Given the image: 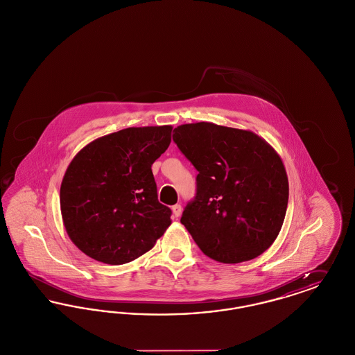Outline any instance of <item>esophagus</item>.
I'll use <instances>...</instances> for the list:
<instances>
[{"instance_id":"1","label":"esophagus","mask_w":355,"mask_h":355,"mask_svg":"<svg viewBox=\"0 0 355 355\" xmlns=\"http://www.w3.org/2000/svg\"><path fill=\"white\" fill-rule=\"evenodd\" d=\"M171 211H173V216H174L175 218H178V217L181 216V213H182V206H181L180 203H177V205L171 206Z\"/></svg>"}]
</instances>
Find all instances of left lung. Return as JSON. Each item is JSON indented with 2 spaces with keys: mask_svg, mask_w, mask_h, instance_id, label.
I'll return each instance as SVG.
<instances>
[{
  "mask_svg": "<svg viewBox=\"0 0 355 355\" xmlns=\"http://www.w3.org/2000/svg\"><path fill=\"white\" fill-rule=\"evenodd\" d=\"M173 141L198 170L197 196L181 223L220 263L266 252L286 216L288 181L279 154L250 130L213 122L180 125Z\"/></svg>",
  "mask_w": 355,
  "mask_h": 355,
  "instance_id": "8db88e82",
  "label": "left lung"
}]
</instances>
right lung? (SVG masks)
<instances>
[{
	"label": "right lung",
	"instance_id": "right-lung-1",
	"mask_svg": "<svg viewBox=\"0 0 355 355\" xmlns=\"http://www.w3.org/2000/svg\"><path fill=\"white\" fill-rule=\"evenodd\" d=\"M173 126L128 128L103 135L74 155L60 189L71 242L87 257L122 265L149 252L169 227L158 202L153 162L169 148Z\"/></svg>",
	"mask_w": 355,
	"mask_h": 355
}]
</instances>
